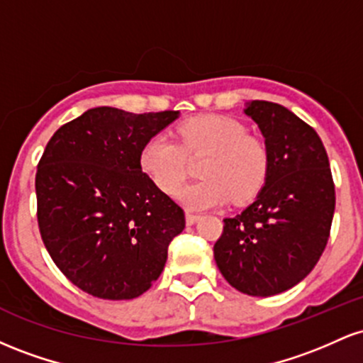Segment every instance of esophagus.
I'll return each instance as SVG.
<instances>
[{"instance_id":"obj_1","label":"esophagus","mask_w":363,"mask_h":363,"mask_svg":"<svg viewBox=\"0 0 363 363\" xmlns=\"http://www.w3.org/2000/svg\"><path fill=\"white\" fill-rule=\"evenodd\" d=\"M198 213H196V211H193V210H186V222H187V225H193L196 220H198Z\"/></svg>"}]
</instances>
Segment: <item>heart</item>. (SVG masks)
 Returning a JSON list of instances; mask_svg holds the SVG:
<instances>
[{"label":"heart","instance_id":"obj_1","mask_svg":"<svg viewBox=\"0 0 363 363\" xmlns=\"http://www.w3.org/2000/svg\"><path fill=\"white\" fill-rule=\"evenodd\" d=\"M179 141L155 135L143 145L140 164L164 193L174 194L189 174V157L208 153L199 165L201 181L186 186L179 199L194 210L227 203H245L264 186L268 148L247 135L240 121L225 116H198L179 126Z\"/></svg>","mask_w":363,"mask_h":363}]
</instances>
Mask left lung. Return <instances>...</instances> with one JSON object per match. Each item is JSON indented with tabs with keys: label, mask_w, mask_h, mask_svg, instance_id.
Masks as SVG:
<instances>
[{
	"label": "left lung",
	"mask_w": 363,
	"mask_h": 363,
	"mask_svg": "<svg viewBox=\"0 0 363 363\" xmlns=\"http://www.w3.org/2000/svg\"><path fill=\"white\" fill-rule=\"evenodd\" d=\"M244 112L264 136L268 176L252 205L223 220L213 254L234 289L272 297L318 264L335 215V182L314 128L274 102L252 101Z\"/></svg>",
	"instance_id": "obj_1"
}]
</instances>
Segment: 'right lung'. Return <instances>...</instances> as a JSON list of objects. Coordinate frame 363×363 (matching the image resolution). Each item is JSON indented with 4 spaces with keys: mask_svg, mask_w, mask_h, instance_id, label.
Masks as SVG:
<instances>
[{
    "mask_svg": "<svg viewBox=\"0 0 363 363\" xmlns=\"http://www.w3.org/2000/svg\"><path fill=\"white\" fill-rule=\"evenodd\" d=\"M177 111L133 114L95 107L62 124L35 174L37 222L54 264L78 289L128 301L164 272L184 210L141 170L150 138Z\"/></svg>",
    "mask_w": 363,
    "mask_h": 363,
    "instance_id": "add662e5",
    "label": "right lung"
}]
</instances>
